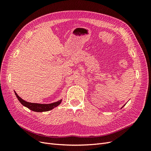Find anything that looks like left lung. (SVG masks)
<instances>
[{"instance_id":"left-lung-1","label":"left lung","mask_w":151,"mask_h":151,"mask_svg":"<svg viewBox=\"0 0 151 151\" xmlns=\"http://www.w3.org/2000/svg\"><path fill=\"white\" fill-rule=\"evenodd\" d=\"M124 106H125V105H124ZM123 107H122V108H123Z\"/></svg>"}]
</instances>
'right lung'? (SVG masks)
Returning <instances> with one entry per match:
<instances>
[{
	"mask_svg": "<svg viewBox=\"0 0 151 151\" xmlns=\"http://www.w3.org/2000/svg\"><path fill=\"white\" fill-rule=\"evenodd\" d=\"M14 93L16 96L17 98L19 100V102L23 105V106L29 108L31 110L36 111V112H43V111H48L51 110L54 108L57 107L62 103V99L59 100V101L55 102L50 104H40V103H29L28 101H26L24 100L21 98L14 91Z\"/></svg>",
	"mask_w": 151,
	"mask_h": 151,
	"instance_id": "add662e5",
	"label": "right lung"
}]
</instances>
